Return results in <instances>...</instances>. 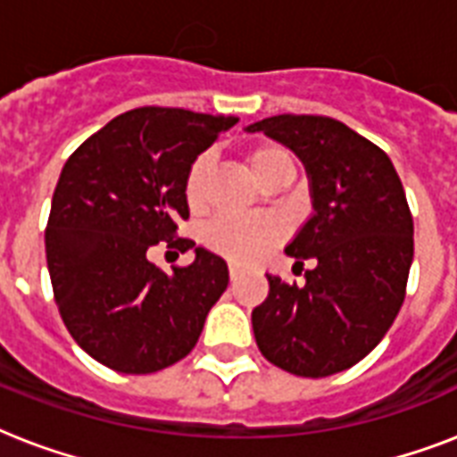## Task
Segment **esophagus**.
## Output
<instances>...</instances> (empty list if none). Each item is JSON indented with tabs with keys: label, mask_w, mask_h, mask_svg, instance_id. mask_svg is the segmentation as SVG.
Listing matches in <instances>:
<instances>
[{
	"label": "esophagus",
	"mask_w": 457,
	"mask_h": 457,
	"mask_svg": "<svg viewBox=\"0 0 457 457\" xmlns=\"http://www.w3.org/2000/svg\"><path fill=\"white\" fill-rule=\"evenodd\" d=\"M239 275H242V265L229 263V279H232V282H237V279H239Z\"/></svg>",
	"instance_id": "34e87169"
}]
</instances>
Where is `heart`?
Instances as JSON below:
<instances>
[{"label":"heart","mask_w":457,"mask_h":457,"mask_svg":"<svg viewBox=\"0 0 457 457\" xmlns=\"http://www.w3.org/2000/svg\"><path fill=\"white\" fill-rule=\"evenodd\" d=\"M244 163L256 178L258 185L270 187L272 182L294 175V158L285 146L261 142L244 149ZM208 178H211V158L201 154L187 168L185 175V201L192 213L206 208ZM282 239V225L272 218H256V220H222L211 222L204 229V242L208 249L220 253L235 263H253L275 249Z\"/></svg>","instance_id":"heart-1"}]
</instances>
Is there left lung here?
Returning <instances> with one entry per match:
<instances>
[{
    "label": "left lung",
    "instance_id": "1",
    "mask_svg": "<svg viewBox=\"0 0 457 457\" xmlns=\"http://www.w3.org/2000/svg\"><path fill=\"white\" fill-rule=\"evenodd\" d=\"M289 146L311 179L312 215L287 253L305 285L268 275L251 312L261 353L299 377L353 368L394 325L412 263V215L391 158L327 116L263 118L246 128Z\"/></svg>",
    "mask_w": 457,
    "mask_h": 457
}]
</instances>
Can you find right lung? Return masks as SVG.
Listing matches in <instances>:
<instances>
[{
	"label": "right lung",
	"mask_w": 457,
	"mask_h": 457,
	"mask_svg": "<svg viewBox=\"0 0 457 457\" xmlns=\"http://www.w3.org/2000/svg\"><path fill=\"white\" fill-rule=\"evenodd\" d=\"M235 116L185 109L120 113L63 165L46 222V268L68 332L95 361L149 375L182 361L208 311L228 289V263L196 246L170 276L148 261L154 243L194 248L178 237L189 218L187 168Z\"/></svg>",
	"instance_id": "right-lung-1"
}]
</instances>
